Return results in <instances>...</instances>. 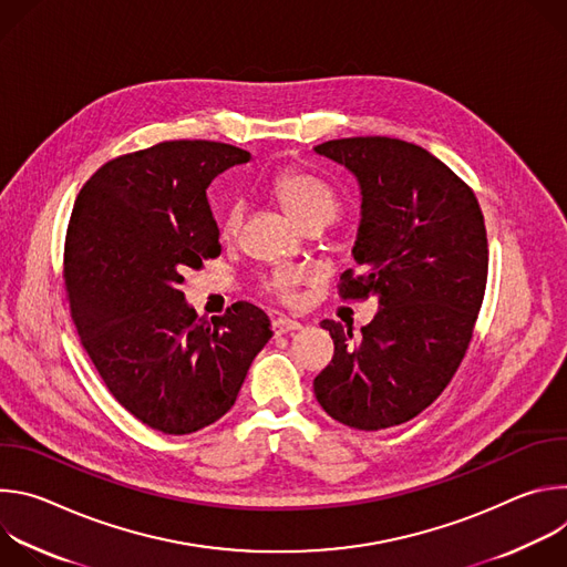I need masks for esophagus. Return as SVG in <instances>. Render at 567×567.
Returning <instances> with one entry per match:
<instances>
[{"label": "esophagus", "mask_w": 567, "mask_h": 567, "mask_svg": "<svg viewBox=\"0 0 567 567\" xmlns=\"http://www.w3.org/2000/svg\"><path fill=\"white\" fill-rule=\"evenodd\" d=\"M300 328H302V322H298V320H293V318H287V316H280V318H276V320L271 322V330H274L276 337L287 334V332H296V330H300Z\"/></svg>", "instance_id": "34e87169"}]
</instances>
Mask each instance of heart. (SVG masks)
Wrapping results in <instances>:
<instances>
[{
    "instance_id": "b5f03b06",
    "label": "heart",
    "mask_w": 567,
    "mask_h": 567,
    "mask_svg": "<svg viewBox=\"0 0 567 567\" xmlns=\"http://www.w3.org/2000/svg\"><path fill=\"white\" fill-rule=\"evenodd\" d=\"M271 190L280 199L285 210L302 226H309V224L328 226L339 217L343 208L341 197L330 184L302 171H285L276 175L271 182ZM241 217H245V204L230 202L221 215V235L235 237L241 226ZM302 278L305 274L300 269L282 267L274 271V276L267 280V289L280 298H289L291 289L298 282H302Z\"/></svg>"
}]
</instances>
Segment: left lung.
Listing matches in <instances>:
<instances>
[{"label": "left lung", "instance_id": "8db88e82", "mask_svg": "<svg viewBox=\"0 0 567 567\" xmlns=\"http://www.w3.org/2000/svg\"><path fill=\"white\" fill-rule=\"evenodd\" d=\"M361 190L354 262L343 298L374 296L361 334L322 320L334 359L313 379L330 417L381 431L420 415L442 394L468 348L487 287L489 249L473 190L437 156L388 136L320 143Z\"/></svg>", "mask_w": 567, "mask_h": 567}]
</instances>
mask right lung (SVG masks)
I'll list each match as a JSON object with an SVG mask.
<instances>
[{
    "label": "right lung",
    "mask_w": 567,
    "mask_h": 567,
    "mask_svg": "<svg viewBox=\"0 0 567 567\" xmlns=\"http://www.w3.org/2000/svg\"><path fill=\"white\" fill-rule=\"evenodd\" d=\"M251 154L215 141H166L105 164L80 190L64 241L71 318L125 411L188 435L230 411L269 316L235 302L197 316L184 274L219 256L206 188Z\"/></svg>",
    "instance_id": "obj_1"
}]
</instances>
